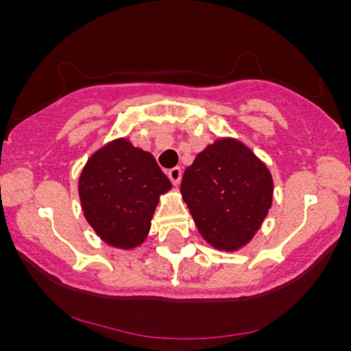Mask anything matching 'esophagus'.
<instances>
[{"mask_svg": "<svg viewBox=\"0 0 351 351\" xmlns=\"http://www.w3.org/2000/svg\"><path fill=\"white\" fill-rule=\"evenodd\" d=\"M168 178H170V181L173 184H178L180 181H181V175H183V171H181V168L180 167H175V168H171V170H168Z\"/></svg>", "mask_w": 351, "mask_h": 351, "instance_id": "esophagus-1", "label": "esophagus"}]
</instances>
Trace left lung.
Masks as SVG:
<instances>
[{
  "label": "left lung",
  "instance_id": "left-lung-1",
  "mask_svg": "<svg viewBox=\"0 0 351 351\" xmlns=\"http://www.w3.org/2000/svg\"><path fill=\"white\" fill-rule=\"evenodd\" d=\"M181 196L209 245L239 251L252 241L272 206L274 180L247 145L215 140L184 170Z\"/></svg>",
  "mask_w": 351,
  "mask_h": 351
}]
</instances>
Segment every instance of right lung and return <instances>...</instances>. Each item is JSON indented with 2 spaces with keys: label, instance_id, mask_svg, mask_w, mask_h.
Here are the masks:
<instances>
[{
  "label": "right lung",
  "instance_id": "obj_1",
  "mask_svg": "<svg viewBox=\"0 0 351 351\" xmlns=\"http://www.w3.org/2000/svg\"><path fill=\"white\" fill-rule=\"evenodd\" d=\"M171 189L152 153L115 138L92 153L79 176L84 216L104 243L135 249L150 232L160 196Z\"/></svg>",
  "mask_w": 351,
  "mask_h": 351
}]
</instances>
